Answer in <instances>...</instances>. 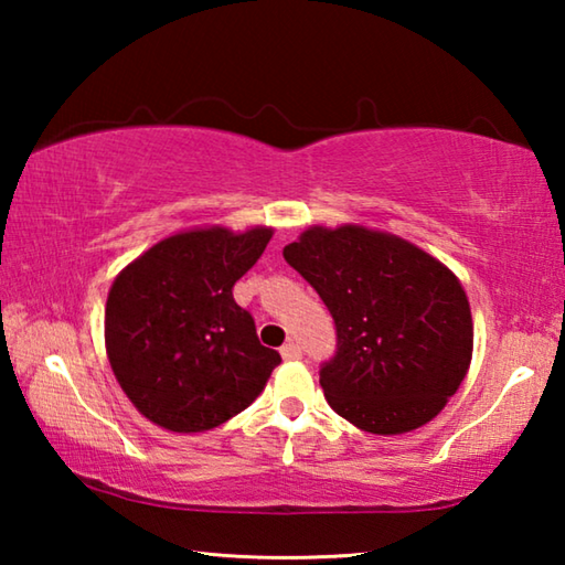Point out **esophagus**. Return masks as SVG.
Listing matches in <instances>:
<instances>
[{
	"label": "esophagus",
	"mask_w": 565,
	"mask_h": 565,
	"mask_svg": "<svg viewBox=\"0 0 565 565\" xmlns=\"http://www.w3.org/2000/svg\"><path fill=\"white\" fill-rule=\"evenodd\" d=\"M303 356V351H301V347L299 343H286V347L281 349V359L284 361H299Z\"/></svg>",
	"instance_id": "34e87169"
}]
</instances>
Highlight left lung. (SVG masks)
Returning <instances> with one entry per match:
<instances>
[{"mask_svg":"<svg viewBox=\"0 0 565 565\" xmlns=\"http://www.w3.org/2000/svg\"><path fill=\"white\" fill-rule=\"evenodd\" d=\"M284 259L337 323L321 369L329 406L361 431L396 436L441 414L473 356V319L458 276L424 248L361 224L309 226Z\"/></svg>","mask_w":565,"mask_h":565,"instance_id":"8db88e82","label":"left lung"}]
</instances>
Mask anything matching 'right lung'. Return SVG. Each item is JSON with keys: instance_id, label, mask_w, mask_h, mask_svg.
<instances>
[{"instance_id": "add662e5", "label": "right lung", "mask_w": 565, "mask_h": 565, "mask_svg": "<svg viewBox=\"0 0 565 565\" xmlns=\"http://www.w3.org/2000/svg\"><path fill=\"white\" fill-rule=\"evenodd\" d=\"M274 236L194 226L161 238L114 279L104 343L127 398L167 431L202 434L262 394L281 356L256 339L234 284Z\"/></svg>"}]
</instances>
